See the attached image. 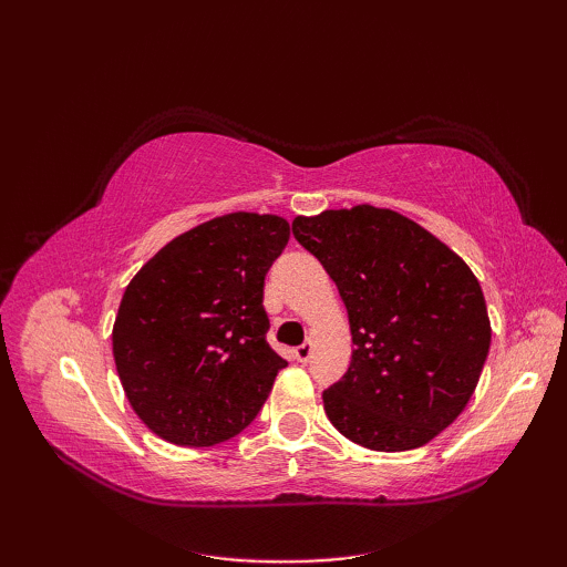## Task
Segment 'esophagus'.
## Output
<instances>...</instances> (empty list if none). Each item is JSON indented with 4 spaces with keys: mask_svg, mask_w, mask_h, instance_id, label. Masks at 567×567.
<instances>
[{
    "mask_svg": "<svg viewBox=\"0 0 567 567\" xmlns=\"http://www.w3.org/2000/svg\"><path fill=\"white\" fill-rule=\"evenodd\" d=\"M311 348H315L311 346V341H305L302 346L295 348V358L299 360V363H307V360L311 358Z\"/></svg>",
    "mask_w": 567,
    "mask_h": 567,
    "instance_id": "34e87169",
    "label": "esophagus"
}]
</instances>
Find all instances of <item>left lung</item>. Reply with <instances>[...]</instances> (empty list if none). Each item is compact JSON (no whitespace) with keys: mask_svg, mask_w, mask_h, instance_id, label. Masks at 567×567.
<instances>
[{"mask_svg":"<svg viewBox=\"0 0 567 567\" xmlns=\"http://www.w3.org/2000/svg\"><path fill=\"white\" fill-rule=\"evenodd\" d=\"M292 234L331 275L351 321V365L323 390L331 424L370 451L436 439L470 402L489 353L473 270L426 228L370 204L297 216Z\"/></svg>","mask_w":567,"mask_h":567,"instance_id":"8db88e82","label":"left lung"}]
</instances>
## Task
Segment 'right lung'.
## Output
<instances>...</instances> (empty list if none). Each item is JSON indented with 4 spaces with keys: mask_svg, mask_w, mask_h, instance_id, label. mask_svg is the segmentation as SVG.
Returning a JSON list of instances; mask_svg holds the SVG:
<instances>
[{
    "mask_svg": "<svg viewBox=\"0 0 567 567\" xmlns=\"http://www.w3.org/2000/svg\"><path fill=\"white\" fill-rule=\"evenodd\" d=\"M290 224L236 212L173 238L118 305L114 363L131 406L161 439L214 445L258 416L287 360L265 333L262 285Z\"/></svg>",
    "mask_w": 567,
    "mask_h": 567,
    "instance_id": "obj_1",
    "label": "right lung"
}]
</instances>
